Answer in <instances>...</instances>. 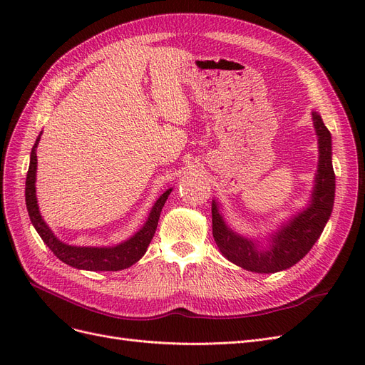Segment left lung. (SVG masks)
<instances>
[{
  "label": "left lung",
  "mask_w": 365,
  "mask_h": 365,
  "mask_svg": "<svg viewBox=\"0 0 365 365\" xmlns=\"http://www.w3.org/2000/svg\"><path fill=\"white\" fill-rule=\"evenodd\" d=\"M318 135L319 163L315 178V190L311 205L295 216L272 237L268 251H259L251 240L230 230L219 215L216 202L212 204L213 237L224 256L239 267L252 272H277L295 264L311 251L322 236L327 219L332 213L335 197V172L332 165V137L318 113H312Z\"/></svg>",
  "instance_id": "left-lung-1"
}]
</instances>
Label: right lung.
<instances>
[{"mask_svg": "<svg viewBox=\"0 0 365 365\" xmlns=\"http://www.w3.org/2000/svg\"><path fill=\"white\" fill-rule=\"evenodd\" d=\"M39 138L41 135L36 138L35 146H33L30 153V165H29L27 180H26V204H27V212H29L31 224L36 228L38 235L43 240V244L53 251L54 256H56L59 260L77 269L120 271V269L129 268L130 264L138 262L143 257V254L146 252L153 235H155V230L160 220V213L172 189L164 192L158 197L155 205L152 207V212L146 220V224L143 225V228L135 236H132L129 240L123 242V244L113 248H90V247L67 245L54 237L51 230L47 227L46 222H43L38 208L35 181H36V163H38L36 148H38Z\"/></svg>", "mask_w": 365, "mask_h": 365, "instance_id": "right-lung-1", "label": "right lung"}]
</instances>
